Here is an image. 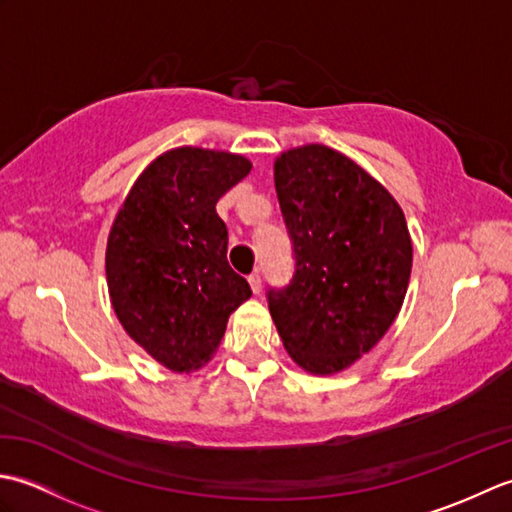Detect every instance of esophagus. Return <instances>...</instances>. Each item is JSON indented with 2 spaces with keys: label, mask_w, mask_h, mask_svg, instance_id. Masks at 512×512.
I'll use <instances>...</instances> for the list:
<instances>
[{
  "label": "esophagus",
  "mask_w": 512,
  "mask_h": 512,
  "mask_svg": "<svg viewBox=\"0 0 512 512\" xmlns=\"http://www.w3.org/2000/svg\"><path fill=\"white\" fill-rule=\"evenodd\" d=\"M248 284H250V290H253L255 295H257V292L262 290V275H259V273L248 275Z\"/></svg>",
  "instance_id": "esophagus-1"
}]
</instances>
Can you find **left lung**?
I'll list each match as a JSON object with an SVG mask.
<instances>
[{
	"instance_id": "1",
	"label": "left lung",
	"mask_w": 512,
	"mask_h": 512,
	"mask_svg": "<svg viewBox=\"0 0 512 512\" xmlns=\"http://www.w3.org/2000/svg\"><path fill=\"white\" fill-rule=\"evenodd\" d=\"M275 189L297 264L288 288L268 292L270 317L301 369L339 374L383 339L405 301V213L361 165L319 143L281 151Z\"/></svg>"
}]
</instances>
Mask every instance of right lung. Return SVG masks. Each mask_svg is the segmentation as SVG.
<instances>
[{
    "label": "right lung",
    "mask_w": 512,
    "mask_h": 512,
    "mask_svg": "<svg viewBox=\"0 0 512 512\" xmlns=\"http://www.w3.org/2000/svg\"><path fill=\"white\" fill-rule=\"evenodd\" d=\"M242 154L176 147L151 160L110 228L105 275L123 330L162 367L191 374L211 361L250 286L226 262L215 204L244 180Z\"/></svg>",
    "instance_id": "add662e5"
}]
</instances>
